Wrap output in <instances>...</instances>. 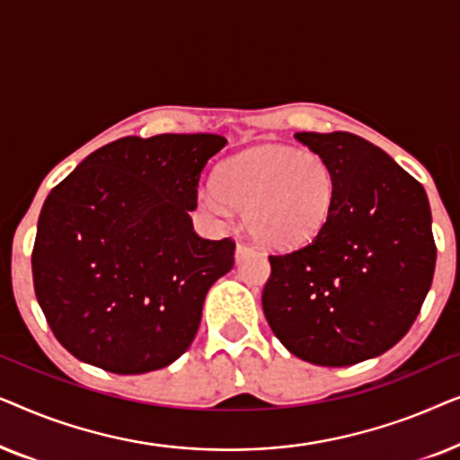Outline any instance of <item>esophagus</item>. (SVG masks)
Instances as JSON below:
<instances>
[{
  "label": "esophagus",
  "mask_w": 460,
  "mask_h": 460,
  "mask_svg": "<svg viewBox=\"0 0 460 460\" xmlns=\"http://www.w3.org/2000/svg\"><path fill=\"white\" fill-rule=\"evenodd\" d=\"M251 251H253V249H251L249 244L238 243V244H236V260H243V257L247 255V253H251Z\"/></svg>",
  "instance_id": "34e87169"
}]
</instances>
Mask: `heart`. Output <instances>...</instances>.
<instances>
[{"label":"heart","mask_w":460,"mask_h":460,"mask_svg":"<svg viewBox=\"0 0 460 460\" xmlns=\"http://www.w3.org/2000/svg\"><path fill=\"white\" fill-rule=\"evenodd\" d=\"M337 175L314 150L266 144L224 161L216 181L199 190V203L219 222L244 211L249 234L268 249H299L329 222Z\"/></svg>","instance_id":"1"}]
</instances>
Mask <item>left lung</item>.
I'll use <instances>...</instances> for the list:
<instances>
[{
    "label": "left lung",
    "instance_id": "obj_1",
    "mask_svg": "<svg viewBox=\"0 0 460 460\" xmlns=\"http://www.w3.org/2000/svg\"><path fill=\"white\" fill-rule=\"evenodd\" d=\"M295 137L331 163L337 200L314 241L270 255L263 314L293 356L351 367L394 348L419 316L436 270L429 200L411 173L360 136Z\"/></svg>",
    "mask_w": 460,
    "mask_h": 460
}]
</instances>
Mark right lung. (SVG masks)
Returning <instances> with one entry per match:
<instances>
[{"label": "right lung", "mask_w": 460, "mask_h": 460, "mask_svg": "<svg viewBox=\"0 0 460 460\" xmlns=\"http://www.w3.org/2000/svg\"><path fill=\"white\" fill-rule=\"evenodd\" d=\"M216 134L128 136L68 173L41 207L33 285L54 337L81 362L142 375L178 360L205 295L234 266L230 238L192 228Z\"/></svg>", "instance_id": "obj_1"}]
</instances>
